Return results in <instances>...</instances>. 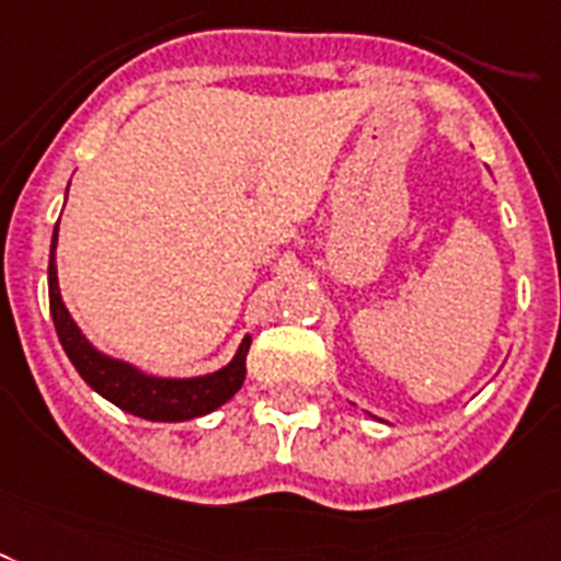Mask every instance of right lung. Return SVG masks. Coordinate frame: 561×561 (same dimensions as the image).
Segmentation results:
<instances>
[{"label":"right lung","instance_id":"obj_1","mask_svg":"<svg viewBox=\"0 0 561 561\" xmlns=\"http://www.w3.org/2000/svg\"><path fill=\"white\" fill-rule=\"evenodd\" d=\"M56 237H59V222L54 228L50 239V262H48V299H50V317L56 324V336L62 342L68 359L79 370L84 382L96 390L99 397H105L125 413H134L139 419L150 422H185V419L205 416L216 411L219 404L228 402L244 382V359H248V347L251 336L242 339L237 356L214 370V374L193 376V379H162V376H150L145 370L134 368L130 362L113 359L99 353L96 347L84 339L79 324L68 313L59 294V279H56Z\"/></svg>","mask_w":561,"mask_h":561}]
</instances>
